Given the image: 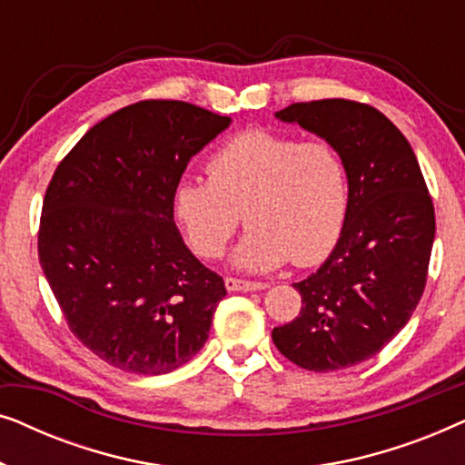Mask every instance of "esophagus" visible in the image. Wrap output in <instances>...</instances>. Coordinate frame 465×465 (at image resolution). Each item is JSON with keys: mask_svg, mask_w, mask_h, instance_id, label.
Returning <instances> with one entry per match:
<instances>
[{"mask_svg": "<svg viewBox=\"0 0 465 465\" xmlns=\"http://www.w3.org/2000/svg\"><path fill=\"white\" fill-rule=\"evenodd\" d=\"M224 285L228 292H258L266 288V283L262 282H247V279H237V277H226Z\"/></svg>", "mask_w": 465, "mask_h": 465, "instance_id": "obj_1", "label": "esophagus"}]
</instances>
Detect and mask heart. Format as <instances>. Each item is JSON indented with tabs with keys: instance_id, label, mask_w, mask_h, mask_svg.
I'll return each mask as SVG.
<instances>
[{
	"instance_id": "obj_1",
	"label": "heart",
	"mask_w": 465,
	"mask_h": 465,
	"mask_svg": "<svg viewBox=\"0 0 465 465\" xmlns=\"http://www.w3.org/2000/svg\"><path fill=\"white\" fill-rule=\"evenodd\" d=\"M209 180L175 186L173 213L193 250L218 258L243 220L252 226L232 262L272 271L320 262L339 243L349 207V177L328 139L250 129L222 143L207 163Z\"/></svg>"
}]
</instances>
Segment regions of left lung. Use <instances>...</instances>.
I'll return each mask as SVG.
<instances>
[{
	"label": "left lung",
	"mask_w": 465,
	"mask_h": 465,
	"mask_svg": "<svg viewBox=\"0 0 465 465\" xmlns=\"http://www.w3.org/2000/svg\"><path fill=\"white\" fill-rule=\"evenodd\" d=\"M275 116L336 145L349 207L326 262L294 283L301 313L272 330V342L304 371H341L377 355L417 309L434 245V205L411 143L372 105L322 99Z\"/></svg>",
	"instance_id": "1"
}]
</instances>
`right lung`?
Here are the masks:
<instances>
[{
	"label": "right lung",
	"instance_id": "add662e5",
	"mask_svg": "<svg viewBox=\"0 0 465 465\" xmlns=\"http://www.w3.org/2000/svg\"><path fill=\"white\" fill-rule=\"evenodd\" d=\"M232 120L150 99L101 120L56 167L37 253L67 326L124 372L164 374L205 345L224 279L183 243L173 193Z\"/></svg>",
	"mask_w": 465,
	"mask_h": 465
}]
</instances>
